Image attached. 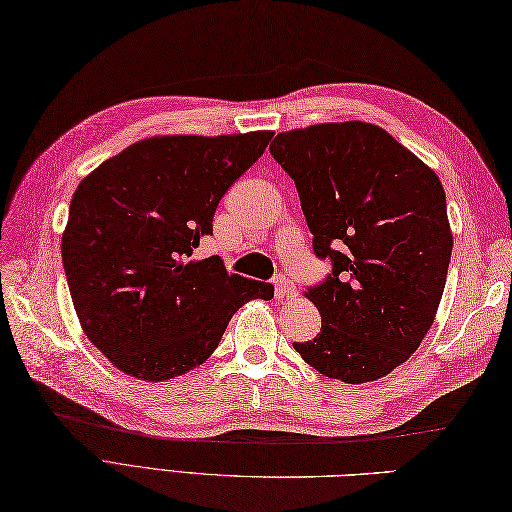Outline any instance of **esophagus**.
<instances>
[{"instance_id":"obj_1","label":"esophagus","mask_w":512,"mask_h":512,"mask_svg":"<svg viewBox=\"0 0 512 512\" xmlns=\"http://www.w3.org/2000/svg\"><path fill=\"white\" fill-rule=\"evenodd\" d=\"M273 286H276V299L295 295V284H293L289 278L278 276V278H276V282H273Z\"/></svg>"}]
</instances>
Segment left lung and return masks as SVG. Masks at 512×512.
<instances>
[{
  "label": "left lung",
  "instance_id": "left-lung-1",
  "mask_svg": "<svg viewBox=\"0 0 512 512\" xmlns=\"http://www.w3.org/2000/svg\"><path fill=\"white\" fill-rule=\"evenodd\" d=\"M269 149L295 180L315 254L332 260L306 293L321 332L295 352L345 384L380 380L417 350L441 304L452 256L443 184L365 121L280 132Z\"/></svg>",
  "mask_w": 512,
  "mask_h": 512
}]
</instances>
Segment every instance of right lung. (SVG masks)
Returning a JSON list of instances; mask_svg holds the SVG:
<instances>
[{"label":"right lung","instance_id":"obj_1","mask_svg":"<svg viewBox=\"0 0 512 512\" xmlns=\"http://www.w3.org/2000/svg\"><path fill=\"white\" fill-rule=\"evenodd\" d=\"M273 132L169 134L104 160L71 197L62 265L80 326L119 371L165 382L217 350L232 315L273 286L195 258L221 197Z\"/></svg>","mask_w":512,"mask_h":512}]
</instances>
